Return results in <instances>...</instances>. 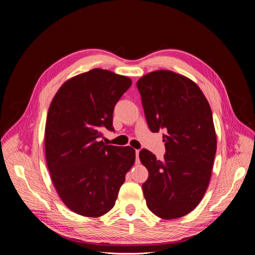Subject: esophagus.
I'll return each instance as SVG.
<instances>
[{
  "label": "esophagus",
  "instance_id": "1",
  "mask_svg": "<svg viewBox=\"0 0 255 255\" xmlns=\"http://www.w3.org/2000/svg\"><path fill=\"white\" fill-rule=\"evenodd\" d=\"M136 163H139V150H136Z\"/></svg>",
  "mask_w": 255,
  "mask_h": 255
}]
</instances>
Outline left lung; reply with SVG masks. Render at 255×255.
I'll return each mask as SVG.
<instances>
[{
  "mask_svg": "<svg viewBox=\"0 0 255 255\" xmlns=\"http://www.w3.org/2000/svg\"><path fill=\"white\" fill-rule=\"evenodd\" d=\"M136 85L148 127L163 130L166 148L161 160L139 152L149 171L142 184L146 206L163 219L179 218L195 210L210 183L217 150L211 107L196 83L172 71L148 73Z\"/></svg>",
  "mask_w": 255,
  "mask_h": 255,
  "instance_id": "obj_1",
  "label": "left lung"
}]
</instances>
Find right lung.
Returning <instances> with one entry per match:
<instances>
[{"instance_id":"obj_1","label":"right lung","mask_w":255,"mask_h":255,"mask_svg":"<svg viewBox=\"0 0 255 255\" xmlns=\"http://www.w3.org/2000/svg\"><path fill=\"white\" fill-rule=\"evenodd\" d=\"M132 81L103 69L76 75L56 92L45 123V158L52 182L68 208L99 217L115 205L135 161L130 146L105 144L114 132L115 105Z\"/></svg>"}]
</instances>
